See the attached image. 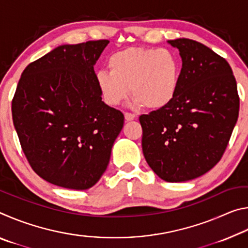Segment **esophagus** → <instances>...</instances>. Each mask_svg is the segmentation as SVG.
Instances as JSON below:
<instances>
[{
    "mask_svg": "<svg viewBox=\"0 0 248 248\" xmlns=\"http://www.w3.org/2000/svg\"><path fill=\"white\" fill-rule=\"evenodd\" d=\"M136 118V115L131 114V112H124V119L127 121H131Z\"/></svg>",
    "mask_w": 248,
    "mask_h": 248,
    "instance_id": "esophagus-1",
    "label": "esophagus"
}]
</instances>
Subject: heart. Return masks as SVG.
<instances>
[{
    "instance_id": "heart-1",
    "label": "heart",
    "mask_w": 248,
    "mask_h": 248,
    "mask_svg": "<svg viewBox=\"0 0 248 248\" xmlns=\"http://www.w3.org/2000/svg\"><path fill=\"white\" fill-rule=\"evenodd\" d=\"M110 71L96 73V83L105 103L117 106L131 91L136 105L161 109L175 97L182 64L177 54L166 48L132 47L112 54Z\"/></svg>"
}]
</instances>
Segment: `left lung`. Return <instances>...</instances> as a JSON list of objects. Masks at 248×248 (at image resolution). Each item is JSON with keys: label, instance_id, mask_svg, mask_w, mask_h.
Here are the masks:
<instances>
[{"label": "left lung", "instance_id": "8db88e82", "mask_svg": "<svg viewBox=\"0 0 248 248\" xmlns=\"http://www.w3.org/2000/svg\"><path fill=\"white\" fill-rule=\"evenodd\" d=\"M183 66L173 100L140 116L149 166L169 183L187 182L217 165L238 118L240 97L230 64L207 46L179 38Z\"/></svg>", "mask_w": 248, "mask_h": 248}]
</instances>
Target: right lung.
I'll use <instances>...</instances> for the list:
<instances>
[{
  "label": "right lung",
  "mask_w": 248,
  "mask_h": 248,
  "mask_svg": "<svg viewBox=\"0 0 248 248\" xmlns=\"http://www.w3.org/2000/svg\"><path fill=\"white\" fill-rule=\"evenodd\" d=\"M109 40L59 46L23 71L12 100L23 152L41 178L69 189L98 182L124 127L102 100L94 65Z\"/></svg>",
  "instance_id": "1"
}]
</instances>
